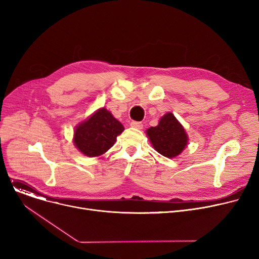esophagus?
I'll list each match as a JSON object with an SVG mask.
<instances>
[{
  "label": "esophagus",
  "instance_id": "34e87169",
  "mask_svg": "<svg viewBox=\"0 0 259 259\" xmlns=\"http://www.w3.org/2000/svg\"><path fill=\"white\" fill-rule=\"evenodd\" d=\"M131 127L133 128H137V129H142L143 128V124L141 121H135V120H132L131 121Z\"/></svg>",
  "mask_w": 259,
  "mask_h": 259
}]
</instances>
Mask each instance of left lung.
<instances>
[{"label": "left lung", "instance_id": "1", "mask_svg": "<svg viewBox=\"0 0 259 259\" xmlns=\"http://www.w3.org/2000/svg\"><path fill=\"white\" fill-rule=\"evenodd\" d=\"M155 150L166 157L180 155L188 144V135L176 117L168 112L162 116L158 125L146 131Z\"/></svg>", "mask_w": 259, "mask_h": 259}]
</instances>
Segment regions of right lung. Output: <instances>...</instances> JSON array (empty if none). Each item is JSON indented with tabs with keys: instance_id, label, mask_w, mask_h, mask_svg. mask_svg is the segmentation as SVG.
Returning <instances> with one entry per match:
<instances>
[{
	"instance_id": "right-lung-1",
	"label": "right lung",
	"mask_w": 259,
	"mask_h": 259,
	"mask_svg": "<svg viewBox=\"0 0 259 259\" xmlns=\"http://www.w3.org/2000/svg\"><path fill=\"white\" fill-rule=\"evenodd\" d=\"M122 131L124 126L111 112L100 108L75 127L73 143L84 155L100 156L114 145L117 135Z\"/></svg>"
}]
</instances>
